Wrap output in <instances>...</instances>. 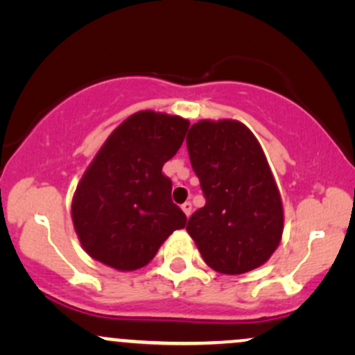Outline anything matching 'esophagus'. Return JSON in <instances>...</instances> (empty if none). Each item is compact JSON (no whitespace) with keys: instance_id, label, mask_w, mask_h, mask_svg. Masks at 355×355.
Here are the masks:
<instances>
[{"instance_id":"34e87169","label":"esophagus","mask_w":355,"mask_h":355,"mask_svg":"<svg viewBox=\"0 0 355 355\" xmlns=\"http://www.w3.org/2000/svg\"><path fill=\"white\" fill-rule=\"evenodd\" d=\"M182 210H183V214L187 215V217H190V215H191V203H190V202H185V203H183V205H182Z\"/></svg>"}]
</instances>
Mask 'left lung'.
Segmentation results:
<instances>
[{
    "instance_id": "obj_1",
    "label": "left lung",
    "mask_w": 355,
    "mask_h": 355,
    "mask_svg": "<svg viewBox=\"0 0 355 355\" xmlns=\"http://www.w3.org/2000/svg\"><path fill=\"white\" fill-rule=\"evenodd\" d=\"M187 148L207 198L187 223L203 262L227 275L263 266L282 240L284 207L259 140L239 120H200Z\"/></svg>"
}]
</instances>
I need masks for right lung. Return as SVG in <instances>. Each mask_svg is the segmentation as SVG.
Returning <instances> with one entry per match:
<instances>
[{"label": "right lung", "mask_w": 355, "mask_h": 355, "mask_svg": "<svg viewBox=\"0 0 355 355\" xmlns=\"http://www.w3.org/2000/svg\"><path fill=\"white\" fill-rule=\"evenodd\" d=\"M189 126L187 118L141 110L110 133L71 200L73 227L92 259L120 272L138 270L187 225L162 168Z\"/></svg>", "instance_id": "right-lung-1"}]
</instances>
